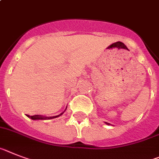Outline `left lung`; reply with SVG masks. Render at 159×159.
Returning a JSON list of instances; mask_svg holds the SVG:
<instances>
[{"instance_id": "obj_1", "label": "left lung", "mask_w": 159, "mask_h": 159, "mask_svg": "<svg viewBox=\"0 0 159 159\" xmlns=\"http://www.w3.org/2000/svg\"><path fill=\"white\" fill-rule=\"evenodd\" d=\"M107 125H110V124H108V123H107Z\"/></svg>"}]
</instances>
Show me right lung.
<instances>
[{"label": "right lung", "mask_w": 159, "mask_h": 159, "mask_svg": "<svg viewBox=\"0 0 159 159\" xmlns=\"http://www.w3.org/2000/svg\"><path fill=\"white\" fill-rule=\"evenodd\" d=\"M63 113H61V114L59 115V116H51V117H43V116H39V115H34V116H28L27 115V116L29 117V118L32 119V120H50V119H53V118H56V117L60 116H61Z\"/></svg>", "instance_id": "right-lung-1"}]
</instances>
